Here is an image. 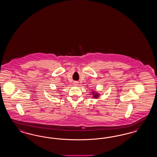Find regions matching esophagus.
<instances>
[{
    "mask_svg": "<svg viewBox=\"0 0 157 157\" xmlns=\"http://www.w3.org/2000/svg\"><path fill=\"white\" fill-rule=\"evenodd\" d=\"M78 85V82H74V85H75V86H77Z\"/></svg>",
    "mask_w": 157,
    "mask_h": 157,
    "instance_id": "esophagus-1",
    "label": "esophagus"
}]
</instances>
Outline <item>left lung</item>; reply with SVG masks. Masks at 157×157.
Wrapping results in <instances>:
<instances>
[{
  "mask_svg": "<svg viewBox=\"0 0 157 157\" xmlns=\"http://www.w3.org/2000/svg\"><path fill=\"white\" fill-rule=\"evenodd\" d=\"M93 95H94V96L93 97V98H98V94L97 93H94V92H93V93H92Z\"/></svg>",
  "mask_w": 157,
  "mask_h": 157,
  "instance_id": "8db88e82",
  "label": "left lung"
}]
</instances>
